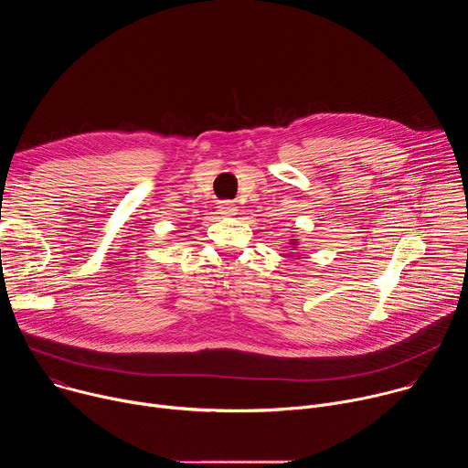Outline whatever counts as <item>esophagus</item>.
<instances>
[{
	"mask_svg": "<svg viewBox=\"0 0 468 468\" xmlns=\"http://www.w3.org/2000/svg\"><path fill=\"white\" fill-rule=\"evenodd\" d=\"M218 211H220V215H226V217H233V215H237V206L233 204V202H222L220 206H218Z\"/></svg>",
	"mask_w": 468,
	"mask_h": 468,
	"instance_id": "34e87169",
	"label": "esophagus"
}]
</instances>
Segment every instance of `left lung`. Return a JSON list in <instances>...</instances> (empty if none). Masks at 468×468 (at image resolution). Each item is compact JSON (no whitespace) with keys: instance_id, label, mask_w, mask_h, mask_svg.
<instances>
[{"instance_id":"1","label":"left lung","mask_w":468,"mask_h":468,"mask_svg":"<svg viewBox=\"0 0 468 468\" xmlns=\"http://www.w3.org/2000/svg\"><path fill=\"white\" fill-rule=\"evenodd\" d=\"M292 244H294V242H292Z\"/></svg>"}]
</instances>
